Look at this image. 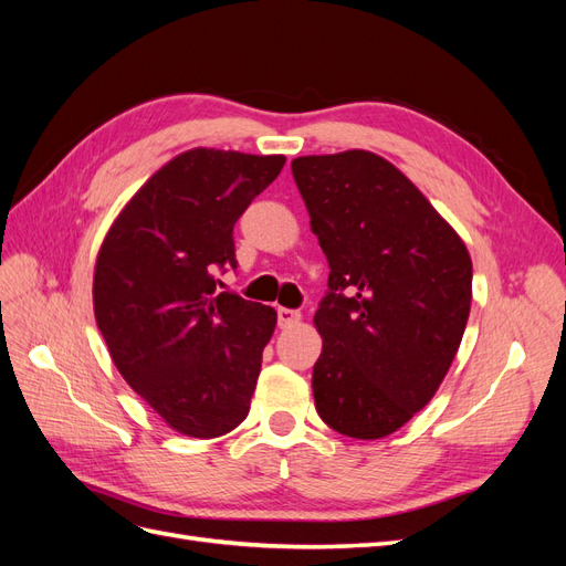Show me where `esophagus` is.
<instances>
[{
  "mask_svg": "<svg viewBox=\"0 0 566 566\" xmlns=\"http://www.w3.org/2000/svg\"><path fill=\"white\" fill-rule=\"evenodd\" d=\"M276 314H279V325H281V328H293V325H297L300 318H302L300 312L287 310V306H279Z\"/></svg>",
  "mask_w": 566,
  "mask_h": 566,
  "instance_id": "1",
  "label": "esophagus"
}]
</instances>
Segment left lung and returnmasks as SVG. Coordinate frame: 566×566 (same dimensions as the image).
Segmentation results:
<instances>
[{
    "instance_id": "left-lung-1",
    "label": "left lung",
    "mask_w": 566,
    "mask_h": 566,
    "mask_svg": "<svg viewBox=\"0 0 566 566\" xmlns=\"http://www.w3.org/2000/svg\"><path fill=\"white\" fill-rule=\"evenodd\" d=\"M331 266L314 316L321 420L382 439L427 406L453 364L472 302L465 243L397 167L368 150L293 160Z\"/></svg>"
}]
</instances>
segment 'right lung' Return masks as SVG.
I'll return each mask as SVG.
<instances>
[{"instance_id": "add662e5", "label": "right lung", "mask_w": 566, "mask_h": 566, "mask_svg": "<svg viewBox=\"0 0 566 566\" xmlns=\"http://www.w3.org/2000/svg\"><path fill=\"white\" fill-rule=\"evenodd\" d=\"M283 156L193 148L119 212L101 245L94 314L127 385L172 427L212 439L250 410L276 312L217 293L235 269L233 227Z\"/></svg>"}]
</instances>
